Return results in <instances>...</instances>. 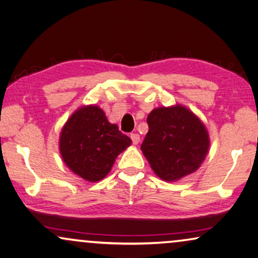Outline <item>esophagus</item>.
<instances>
[{"instance_id": "obj_1", "label": "esophagus", "mask_w": 258, "mask_h": 258, "mask_svg": "<svg viewBox=\"0 0 258 258\" xmlns=\"http://www.w3.org/2000/svg\"><path fill=\"white\" fill-rule=\"evenodd\" d=\"M130 139H132L134 144H139V142H140V135H139V134H130Z\"/></svg>"}]
</instances>
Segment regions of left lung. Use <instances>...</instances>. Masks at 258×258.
I'll use <instances>...</instances> for the list:
<instances>
[{
  "mask_svg": "<svg viewBox=\"0 0 258 258\" xmlns=\"http://www.w3.org/2000/svg\"><path fill=\"white\" fill-rule=\"evenodd\" d=\"M149 132L141 146L158 177L177 181L200 168L209 135L200 118L182 105L157 108L148 115Z\"/></svg>",
  "mask_w": 258,
  "mask_h": 258,
  "instance_id": "left-lung-1",
  "label": "left lung"
}]
</instances>
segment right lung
Instances as JSON below:
<instances>
[{
  "instance_id": "right-lung-1",
  "label": "right lung",
  "mask_w": 258,
  "mask_h": 258,
  "mask_svg": "<svg viewBox=\"0 0 258 258\" xmlns=\"http://www.w3.org/2000/svg\"><path fill=\"white\" fill-rule=\"evenodd\" d=\"M132 140L116 124L108 122L96 105L79 109L70 116L59 137V151L64 163L76 175L90 182L104 178L116 157Z\"/></svg>"
}]
</instances>
